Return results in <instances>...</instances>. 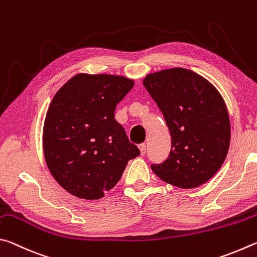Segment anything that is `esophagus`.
<instances>
[{
    "instance_id": "1",
    "label": "esophagus",
    "mask_w": 257,
    "mask_h": 257,
    "mask_svg": "<svg viewBox=\"0 0 257 257\" xmlns=\"http://www.w3.org/2000/svg\"><path fill=\"white\" fill-rule=\"evenodd\" d=\"M139 149H140V151H141V155H146V152H147V146L145 145V143H141V145L139 146Z\"/></svg>"
}]
</instances>
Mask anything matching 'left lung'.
Segmentation results:
<instances>
[{
	"instance_id": "obj_1",
	"label": "left lung",
	"mask_w": 257,
	"mask_h": 257,
	"mask_svg": "<svg viewBox=\"0 0 257 257\" xmlns=\"http://www.w3.org/2000/svg\"><path fill=\"white\" fill-rule=\"evenodd\" d=\"M148 92L164 114L172 149L151 169L161 181L194 188L214 176L226 159L230 120L221 94L203 76L175 67L148 74Z\"/></svg>"
}]
</instances>
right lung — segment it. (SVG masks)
Segmentation results:
<instances>
[{
    "label": "right lung",
    "mask_w": 257,
    "mask_h": 257,
    "mask_svg": "<svg viewBox=\"0 0 257 257\" xmlns=\"http://www.w3.org/2000/svg\"><path fill=\"white\" fill-rule=\"evenodd\" d=\"M134 81L119 75L80 73L58 90L44 124L47 167L72 195L98 200L140 155L115 119V108Z\"/></svg>",
    "instance_id": "add662e5"
}]
</instances>
